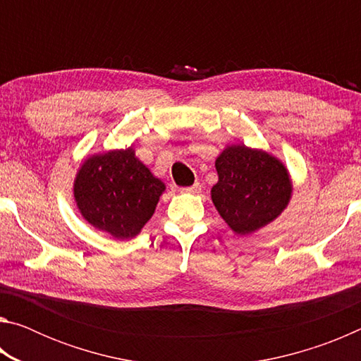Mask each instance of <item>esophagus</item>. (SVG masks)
I'll return each mask as SVG.
<instances>
[{"instance_id":"obj_1","label":"esophagus","mask_w":361,"mask_h":361,"mask_svg":"<svg viewBox=\"0 0 361 361\" xmlns=\"http://www.w3.org/2000/svg\"><path fill=\"white\" fill-rule=\"evenodd\" d=\"M200 191H202V185H200V183H194L192 186L181 189V192H186V194H199Z\"/></svg>"}]
</instances>
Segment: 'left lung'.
<instances>
[{
	"label": "left lung",
	"mask_w": 361,
	"mask_h": 361,
	"mask_svg": "<svg viewBox=\"0 0 361 361\" xmlns=\"http://www.w3.org/2000/svg\"><path fill=\"white\" fill-rule=\"evenodd\" d=\"M218 183L212 200L226 224L239 235L253 234L282 215L293 194L285 164L267 151L228 145L216 157Z\"/></svg>",
	"instance_id": "left-lung-1"
}]
</instances>
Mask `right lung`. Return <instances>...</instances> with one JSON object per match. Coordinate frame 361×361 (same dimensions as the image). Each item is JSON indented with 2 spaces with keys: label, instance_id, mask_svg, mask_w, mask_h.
<instances>
[{
  "label": "right lung",
  "instance_id": "1",
  "mask_svg": "<svg viewBox=\"0 0 361 361\" xmlns=\"http://www.w3.org/2000/svg\"><path fill=\"white\" fill-rule=\"evenodd\" d=\"M164 191V181L151 173L132 146L89 156L73 185L85 221L118 240L140 234Z\"/></svg>",
  "mask_w": 361,
  "mask_h": 361
}]
</instances>
